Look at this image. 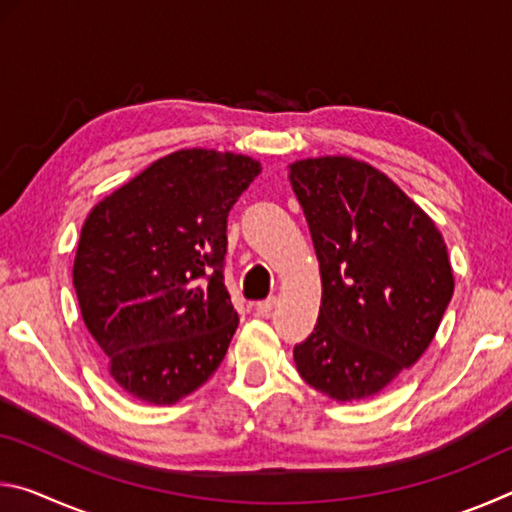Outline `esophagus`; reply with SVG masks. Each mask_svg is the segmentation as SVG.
<instances>
[{
	"label": "esophagus",
	"mask_w": 512,
	"mask_h": 512,
	"mask_svg": "<svg viewBox=\"0 0 512 512\" xmlns=\"http://www.w3.org/2000/svg\"><path fill=\"white\" fill-rule=\"evenodd\" d=\"M275 298H266V300H259V302H255V311L259 316H266V314H271L273 311V307H275Z\"/></svg>",
	"instance_id": "1"
}]
</instances>
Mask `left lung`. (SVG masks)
<instances>
[{
  "label": "left lung",
  "instance_id": "obj_1",
  "mask_svg": "<svg viewBox=\"0 0 512 512\" xmlns=\"http://www.w3.org/2000/svg\"><path fill=\"white\" fill-rule=\"evenodd\" d=\"M323 277L318 323L293 348L300 377L332 400L379 393L429 348L454 293L433 221L370 164H291Z\"/></svg>",
  "mask_w": 512,
  "mask_h": 512
}]
</instances>
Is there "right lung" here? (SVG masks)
<instances>
[{
  "label": "right lung",
  "mask_w": 512,
  "mask_h": 512,
  "mask_svg": "<svg viewBox=\"0 0 512 512\" xmlns=\"http://www.w3.org/2000/svg\"><path fill=\"white\" fill-rule=\"evenodd\" d=\"M246 155L176 151L94 207L74 289L110 375L149 404H173L221 366L239 316L225 289L228 214L259 176Z\"/></svg>",
  "instance_id": "obj_1"
}]
</instances>
